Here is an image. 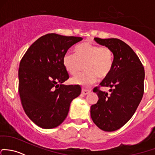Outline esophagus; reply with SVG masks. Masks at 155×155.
Listing matches in <instances>:
<instances>
[{"label": "esophagus", "instance_id": "1", "mask_svg": "<svg viewBox=\"0 0 155 155\" xmlns=\"http://www.w3.org/2000/svg\"><path fill=\"white\" fill-rule=\"evenodd\" d=\"M91 92V90H86V89H82V94L83 95H87L89 93Z\"/></svg>", "mask_w": 155, "mask_h": 155}]
</instances>
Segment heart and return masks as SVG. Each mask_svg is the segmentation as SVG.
<instances>
[{
    "label": "heart",
    "instance_id": "obj_1",
    "mask_svg": "<svg viewBox=\"0 0 155 155\" xmlns=\"http://www.w3.org/2000/svg\"><path fill=\"white\" fill-rule=\"evenodd\" d=\"M62 62L71 76H76L84 64L86 72L73 78L72 82L86 87L97 82L98 77L105 79L110 74L114 65V53L108 47L84 41L76 47L75 53H65Z\"/></svg>",
    "mask_w": 155,
    "mask_h": 155
}]
</instances>
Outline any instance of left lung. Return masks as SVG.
<instances>
[{
	"instance_id": "8db88e82",
	"label": "left lung",
	"mask_w": 155,
	"mask_h": 155,
	"mask_svg": "<svg viewBox=\"0 0 155 155\" xmlns=\"http://www.w3.org/2000/svg\"><path fill=\"white\" fill-rule=\"evenodd\" d=\"M94 40L108 47L114 53L111 72L94 88L99 100L91 107L93 122L105 131H114L123 127L136 111L144 93L145 71L134 50L118 38ZM111 87L108 94L99 89Z\"/></svg>"
}]
</instances>
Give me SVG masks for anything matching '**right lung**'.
I'll return each mask as SVG.
<instances>
[{"label":"right lung","mask_w":155,"mask_h":155,"mask_svg":"<svg viewBox=\"0 0 155 155\" xmlns=\"http://www.w3.org/2000/svg\"><path fill=\"white\" fill-rule=\"evenodd\" d=\"M81 37L49 33L37 39L21 60L18 93L26 114L42 128H56L63 123L80 86L64 85L69 74L63 65L68 49Z\"/></svg>","instance_id":"1"}]
</instances>
